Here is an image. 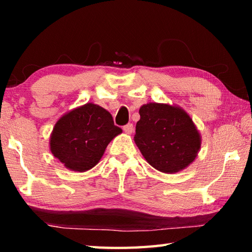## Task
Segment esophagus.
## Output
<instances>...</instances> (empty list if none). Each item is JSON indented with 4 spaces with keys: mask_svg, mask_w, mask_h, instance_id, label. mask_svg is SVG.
I'll list each match as a JSON object with an SVG mask.
<instances>
[{
    "mask_svg": "<svg viewBox=\"0 0 252 252\" xmlns=\"http://www.w3.org/2000/svg\"><path fill=\"white\" fill-rule=\"evenodd\" d=\"M123 131H125L126 134H131L132 132H133V125H132V123H127L126 126H123Z\"/></svg>",
    "mask_w": 252,
    "mask_h": 252,
    "instance_id": "1",
    "label": "esophagus"
}]
</instances>
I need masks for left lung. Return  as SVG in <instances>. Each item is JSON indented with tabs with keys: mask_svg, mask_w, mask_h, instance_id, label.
Segmentation results:
<instances>
[{
	"mask_svg": "<svg viewBox=\"0 0 252 252\" xmlns=\"http://www.w3.org/2000/svg\"><path fill=\"white\" fill-rule=\"evenodd\" d=\"M134 142L158 171L176 173L192 163L201 148V134L178 105L149 102L139 110Z\"/></svg>",
	"mask_w": 252,
	"mask_h": 252,
	"instance_id": "left-lung-1",
	"label": "left lung"
}]
</instances>
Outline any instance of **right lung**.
<instances>
[{
    "label": "right lung",
    "instance_id": "add662e5",
    "mask_svg": "<svg viewBox=\"0 0 252 252\" xmlns=\"http://www.w3.org/2000/svg\"><path fill=\"white\" fill-rule=\"evenodd\" d=\"M120 133L109 111L90 102L59 119L50 135V150L66 169L85 172L99 163L108 144Z\"/></svg>",
    "mask_w": 252,
    "mask_h": 252
}]
</instances>
